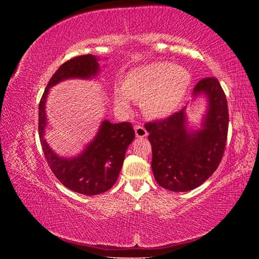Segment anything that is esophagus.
<instances>
[{
  "instance_id": "1",
  "label": "esophagus",
  "mask_w": 259,
  "mask_h": 259,
  "mask_svg": "<svg viewBox=\"0 0 259 259\" xmlns=\"http://www.w3.org/2000/svg\"><path fill=\"white\" fill-rule=\"evenodd\" d=\"M135 133L137 138H145V137L148 136L147 130L142 125H137L135 128Z\"/></svg>"
}]
</instances>
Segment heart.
Returning <instances> with one entry per match:
<instances>
[{
	"instance_id": "b5f03b06",
	"label": "heart",
	"mask_w": 259,
	"mask_h": 259,
	"mask_svg": "<svg viewBox=\"0 0 259 259\" xmlns=\"http://www.w3.org/2000/svg\"><path fill=\"white\" fill-rule=\"evenodd\" d=\"M191 75L183 65L157 62L136 68L125 74L121 88L113 90V102L128 111L131 100L140 101L150 118H164L174 113L190 85Z\"/></svg>"
}]
</instances>
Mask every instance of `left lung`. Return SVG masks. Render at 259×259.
Returning a JSON list of instances; mask_svg holds the SVG:
<instances>
[{
    "label": "left lung",
    "mask_w": 259,
    "mask_h": 259,
    "mask_svg": "<svg viewBox=\"0 0 259 259\" xmlns=\"http://www.w3.org/2000/svg\"><path fill=\"white\" fill-rule=\"evenodd\" d=\"M203 97L206 111L199 126L189 124L186 109L148 122L151 168L157 183L171 191H189L210 177L222 161L228 133V104L216 78L198 82L191 102Z\"/></svg>",
    "instance_id": "1"
}]
</instances>
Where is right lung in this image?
Masks as SVG:
<instances>
[{"mask_svg": "<svg viewBox=\"0 0 259 259\" xmlns=\"http://www.w3.org/2000/svg\"><path fill=\"white\" fill-rule=\"evenodd\" d=\"M99 60L96 56L87 54L63 63L49 81L38 104V135L49 166L63 186L85 196L102 194L115 184L125 151L135 139L133 124L111 123L109 120H103L95 138L85 145L79 155L61 157L49 146L45 138L48 125L46 103L50 89L60 82L96 78L101 71Z\"/></svg>", "mask_w": 259, "mask_h": 259, "instance_id": "1", "label": "right lung"}]
</instances>
